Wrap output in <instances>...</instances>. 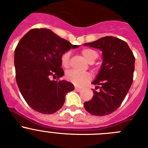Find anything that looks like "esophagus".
Returning a JSON list of instances; mask_svg holds the SVG:
<instances>
[{
  "instance_id": "1",
  "label": "esophagus",
  "mask_w": 148,
  "mask_h": 148,
  "mask_svg": "<svg viewBox=\"0 0 148 148\" xmlns=\"http://www.w3.org/2000/svg\"><path fill=\"white\" fill-rule=\"evenodd\" d=\"M75 90H76V91H78V92H80V91H82V89L79 88V87H75Z\"/></svg>"
}]
</instances>
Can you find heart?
<instances>
[{"instance_id":"1","label":"heart","mask_w":148,"mask_h":148,"mask_svg":"<svg viewBox=\"0 0 148 148\" xmlns=\"http://www.w3.org/2000/svg\"><path fill=\"white\" fill-rule=\"evenodd\" d=\"M82 56L90 62L97 57V53L91 49L85 48L82 50ZM70 53L69 51L65 52L61 57V63L63 67L67 68L70 64ZM66 78L69 82L75 85L82 86L91 79V75L89 73H78L75 70H69L66 73Z\"/></svg>"}]
</instances>
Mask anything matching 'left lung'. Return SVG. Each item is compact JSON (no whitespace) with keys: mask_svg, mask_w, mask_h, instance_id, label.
Masks as SVG:
<instances>
[{"mask_svg":"<svg viewBox=\"0 0 148 148\" xmlns=\"http://www.w3.org/2000/svg\"><path fill=\"white\" fill-rule=\"evenodd\" d=\"M84 46L102 51L101 67L92 84V99L84 103L88 113L94 116L109 115L118 109L133 83L135 57L125 41L113 36L101 38Z\"/></svg>","mask_w":148,"mask_h":148,"instance_id":"8db88e82","label":"left lung"}]
</instances>
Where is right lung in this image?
Listing matches in <instances>:
<instances>
[{
    "label": "right lung",
    "mask_w": 148,
    "mask_h": 148,
    "mask_svg": "<svg viewBox=\"0 0 148 148\" xmlns=\"http://www.w3.org/2000/svg\"><path fill=\"white\" fill-rule=\"evenodd\" d=\"M78 47L48 29H32L20 40L15 50V78L22 96L29 106L44 114L62 108L65 95L74 90L66 81H51L64 75L61 57Z\"/></svg>",
    "instance_id": "1"
}]
</instances>
